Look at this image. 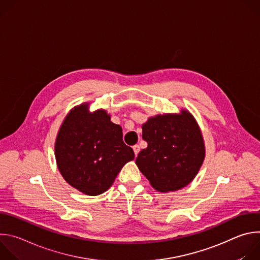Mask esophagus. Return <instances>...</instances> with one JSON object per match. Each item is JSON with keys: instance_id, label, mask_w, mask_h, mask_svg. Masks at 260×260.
<instances>
[{"instance_id": "1", "label": "esophagus", "mask_w": 260, "mask_h": 260, "mask_svg": "<svg viewBox=\"0 0 260 260\" xmlns=\"http://www.w3.org/2000/svg\"><path fill=\"white\" fill-rule=\"evenodd\" d=\"M133 149H134V152H135V155L137 156L138 154H139V152H140V146L139 145H135L134 147H133Z\"/></svg>"}]
</instances>
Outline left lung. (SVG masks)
<instances>
[{"mask_svg": "<svg viewBox=\"0 0 260 260\" xmlns=\"http://www.w3.org/2000/svg\"><path fill=\"white\" fill-rule=\"evenodd\" d=\"M148 147L136 159L142 174L160 192L188 185L205 159V144L194 117L186 110L180 114L156 115L142 125Z\"/></svg>", "mask_w": 260, "mask_h": 260, "instance_id": "8db88e82", "label": "left lung"}]
</instances>
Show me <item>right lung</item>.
I'll return each instance as SVG.
<instances>
[{"label":"right lung","mask_w":260,"mask_h":260,"mask_svg":"<svg viewBox=\"0 0 260 260\" xmlns=\"http://www.w3.org/2000/svg\"><path fill=\"white\" fill-rule=\"evenodd\" d=\"M105 110L82 104L70 111L55 141V158L63 179L87 196L110 188L122 167L135 158L122 140V128Z\"/></svg>","instance_id":"obj_1"}]
</instances>
